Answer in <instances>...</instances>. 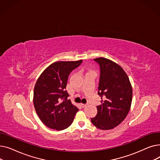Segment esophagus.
I'll use <instances>...</instances> for the list:
<instances>
[{"label": "esophagus", "instance_id": "obj_1", "mask_svg": "<svg viewBox=\"0 0 160 160\" xmlns=\"http://www.w3.org/2000/svg\"><path fill=\"white\" fill-rule=\"evenodd\" d=\"M81 106H82L83 108H85V107L87 106V104H82V103H81Z\"/></svg>", "mask_w": 160, "mask_h": 160}]
</instances>
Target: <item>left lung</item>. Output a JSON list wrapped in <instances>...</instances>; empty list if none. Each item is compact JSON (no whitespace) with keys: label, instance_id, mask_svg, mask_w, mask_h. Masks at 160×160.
<instances>
[{"label":"left lung","instance_id":"8db88e82","mask_svg":"<svg viewBox=\"0 0 160 160\" xmlns=\"http://www.w3.org/2000/svg\"><path fill=\"white\" fill-rule=\"evenodd\" d=\"M94 60L100 69L98 95L101 97L102 104L97 107V114L91 121L100 130H111L124 121L130 110L132 87L119 65L102 57Z\"/></svg>","mask_w":160,"mask_h":160}]
</instances>
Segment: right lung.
<instances>
[{"label": "right lung", "instance_id": "1", "mask_svg": "<svg viewBox=\"0 0 160 160\" xmlns=\"http://www.w3.org/2000/svg\"><path fill=\"white\" fill-rule=\"evenodd\" d=\"M82 62V60L54 62L38 78L33 90V106L47 127L62 130L72 124L78 108L67 100L69 93L65 89L69 74Z\"/></svg>", "mask_w": 160, "mask_h": 160}]
</instances>
